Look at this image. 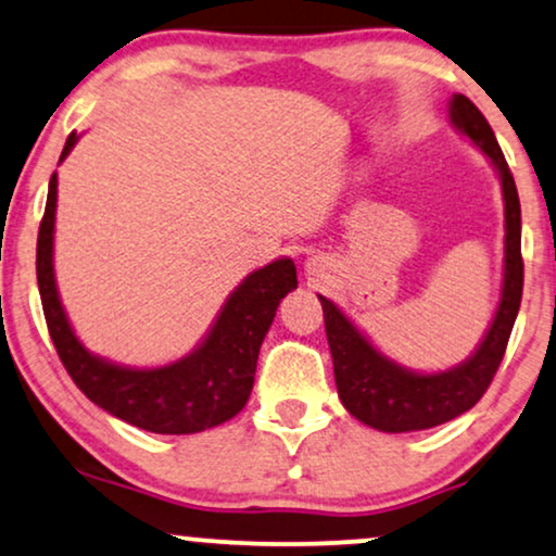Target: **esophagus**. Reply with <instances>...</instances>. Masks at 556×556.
<instances>
[{
    "mask_svg": "<svg viewBox=\"0 0 556 556\" xmlns=\"http://www.w3.org/2000/svg\"><path fill=\"white\" fill-rule=\"evenodd\" d=\"M311 266H313V262H307V269H311Z\"/></svg>",
    "mask_w": 556,
    "mask_h": 556,
    "instance_id": "esophagus-1",
    "label": "esophagus"
}]
</instances>
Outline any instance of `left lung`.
<instances>
[{
  "label": "left lung",
  "mask_w": 556,
  "mask_h": 556,
  "mask_svg": "<svg viewBox=\"0 0 556 556\" xmlns=\"http://www.w3.org/2000/svg\"><path fill=\"white\" fill-rule=\"evenodd\" d=\"M448 115L456 128L493 161L503 181L505 279L501 305L480 349L459 367L439 371V375H416L379 354L333 302L318 294L341 403L356 420L384 433L424 431V428L446 424L477 405L501 367L513 323L521 307V202H518V189L508 161L497 146L490 123L465 94H454Z\"/></svg>",
  "instance_id": "obj_1"
}]
</instances>
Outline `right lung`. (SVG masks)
Listing matches in <instances>:
<instances>
[{
  "mask_svg": "<svg viewBox=\"0 0 556 556\" xmlns=\"http://www.w3.org/2000/svg\"><path fill=\"white\" fill-rule=\"evenodd\" d=\"M74 143L76 132L66 138L61 161ZM55 189L59 179L53 172L38 230L35 274L48 333L76 388L102 410L151 433H200L241 413L254 388L258 349L279 300L298 287L292 258H279L249 274L228 298L202 346L185 359L159 369L117 367L81 346L61 307L53 279Z\"/></svg>",
  "mask_w": 556,
  "mask_h": 556,
  "instance_id": "right-lung-1",
  "label": "right lung"
}]
</instances>
